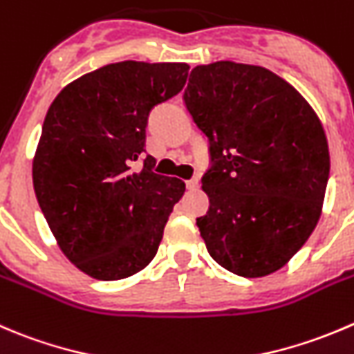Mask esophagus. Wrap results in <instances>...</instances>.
Instances as JSON below:
<instances>
[{
    "instance_id": "esophagus-1",
    "label": "esophagus",
    "mask_w": 354,
    "mask_h": 354,
    "mask_svg": "<svg viewBox=\"0 0 354 354\" xmlns=\"http://www.w3.org/2000/svg\"><path fill=\"white\" fill-rule=\"evenodd\" d=\"M197 188H198V180H197V178H192V180L187 181V190L194 192V190H197Z\"/></svg>"
}]
</instances>
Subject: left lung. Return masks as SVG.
I'll return each mask as SVG.
<instances>
[{"label": "left lung", "mask_w": 354, "mask_h": 354, "mask_svg": "<svg viewBox=\"0 0 354 354\" xmlns=\"http://www.w3.org/2000/svg\"><path fill=\"white\" fill-rule=\"evenodd\" d=\"M183 100L211 150L197 218L209 254L245 279L275 273L322 216L330 156L317 112L268 68L228 60L197 65Z\"/></svg>", "instance_id": "1"}]
</instances>
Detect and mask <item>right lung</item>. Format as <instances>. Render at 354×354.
Wrapping results in <instances>:
<instances>
[{"label":"right lung","mask_w":354,"mask_h":354,"mask_svg":"<svg viewBox=\"0 0 354 354\" xmlns=\"http://www.w3.org/2000/svg\"><path fill=\"white\" fill-rule=\"evenodd\" d=\"M188 68L109 64L68 82L48 109L34 192L60 250L91 279H128L156 257L185 183L152 173L150 157L140 171L133 164L150 111L183 90Z\"/></svg>","instance_id":"right-lung-1"}]
</instances>
